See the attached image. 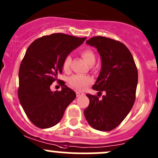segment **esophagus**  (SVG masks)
Listing matches in <instances>:
<instances>
[{
	"mask_svg": "<svg viewBox=\"0 0 158 158\" xmlns=\"http://www.w3.org/2000/svg\"><path fill=\"white\" fill-rule=\"evenodd\" d=\"M83 95V93H82V92H76V96L77 97H79V96H82V95Z\"/></svg>",
	"mask_w": 158,
	"mask_h": 158,
	"instance_id": "esophagus-1",
	"label": "esophagus"
}]
</instances>
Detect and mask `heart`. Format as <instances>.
<instances>
[{"mask_svg": "<svg viewBox=\"0 0 158 158\" xmlns=\"http://www.w3.org/2000/svg\"><path fill=\"white\" fill-rule=\"evenodd\" d=\"M80 55L85 60L87 63L92 66L95 63L96 56L93 51L91 49H84L80 52ZM72 58L70 56H66L63 62V69L64 71L69 72L71 66ZM68 82L73 88L78 90H84L93 82V79L89 76L75 74L71 76L68 79Z\"/></svg>", "mask_w": 158, "mask_h": 158, "instance_id": "1", "label": "heart"}]
</instances>
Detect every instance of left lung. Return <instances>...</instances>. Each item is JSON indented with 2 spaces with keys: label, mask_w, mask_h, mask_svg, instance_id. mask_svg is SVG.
Here are the masks:
<instances>
[{
  "label": "left lung",
  "mask_w": 158,
  "mask_h": 158,
  "mask_svg": "<svg viewBox=\"0 0 158 158\" xmlns=\"http://www.w3.org/2000/svg\"><path fill=\"white\" fill-rule=\"evenodd\" d=\"M95 47L102 59V69L92 89L106 95L86 94L89 105L84 114L89 125L96 130L109 131L118 126L126 118L135 101L138 69L126 46L118 40L93 36L86 41Z\"/></svg>",
  "instance_id": "1"
}]
</instances>
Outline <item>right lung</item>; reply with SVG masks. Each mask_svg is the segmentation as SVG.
I'll return each mask as SVG.
<instances>
[{
    "label": "right lung",
    "instance_id": "obj_1",
    "mask_svg": "<svg viewBox=\"0 0 158 158\" xmlns=\"http://www.w3.org/2000/svg\"><path fill=\"white\" fill-rule=\"evenodd\" d=\"M86 37L52 33L33 41L27 49L19 69L18 98L30 122L40 128H49L63 118L76 92L65 85L52 92L50 85L63 72V62Z\"/></svg>",
    "mask_w": 158,
    "mask_h": 158
}]
</instances>
